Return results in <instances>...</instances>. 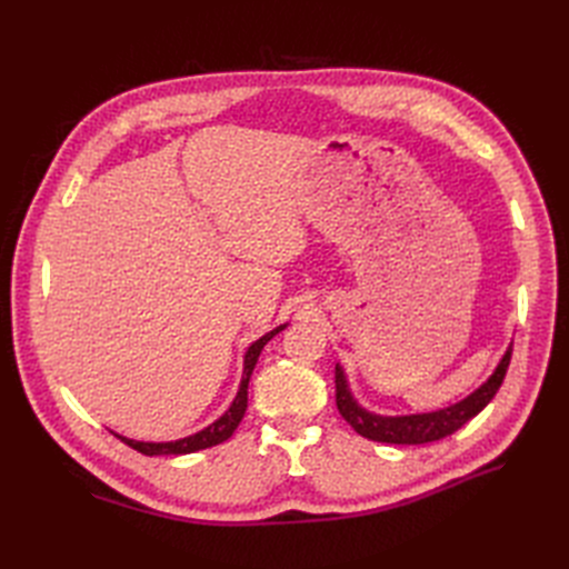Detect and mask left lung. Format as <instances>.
<instances>
[{"instance_id": "obj_1", "label": "left lung", "mask_w": 569, "mask_h": 569, "mask_svg": "<svg viewBox=\"0 0 569 569\" xmlns=\"http://www.w3.org/2000/svg\"><path fill=\"white\" fill-rule=\"evenodd\" d=\"M510 353L512 347L506 349V353L498 360L493 372L481 382L475 391H470L465 399L437 408L429 412H408V416H380V412H372L366 406H360L356 396L351 393L347 372L337 363L335 368V385H337V408L341 418L347 420L360 437L370 441H382V443H406V446H418L439 441L443 437L453 435L465 422L479 416L481 410L489 406V401L496 396L498 387L503 385L506 370L510 366Z\"/></svg>"}]
</instances>
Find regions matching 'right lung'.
<instances>
[{"instance_id": "1", "label": "right lung", "mask_w": 569, "mask_h": 569, "mask_svg": "<svg viewBox=\"0 0 569 569\" xmlns=\"http://www.w3.org/2000/svg\"><path fill=\"white\" fill-rule=\"evenodd\" d=\"M287 325H289V322L278 325V327H274V330L266 332L263 337H258V339L251 343V347L247 349V353H244L242 382H239L237 396L232 399L230 408H228L226 412H222V416H220L218 420H213L209 427H203V429H199V432L189 435V437H182V439H176V441H137V439H128V437L118 435V432H113V435H116L118 439H123L128 446H132L134 451H140V453H144V456H184V453H194V451H201V449H211V446H216V443L228 441V439L234 435V429L239 427V422H242L244 412H247V403H249V380H251V372H253V368H256V363H258V356H261L266 343H268L274 335H280Z\"/></svg>"}]
</instances>
